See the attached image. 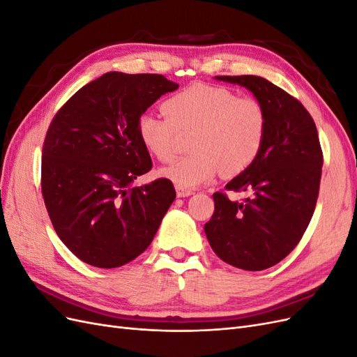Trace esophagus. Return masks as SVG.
<instances>
[{"mask_svg": "<svg viewBox=\"0 0 357 357\" xmlns=\"http://www.w3.org/2000/svg\"><path fill=\"white\" fill-rule=\"evenodd\" d=\"M192 193H193V190H190V189H183V188H178V186H177V197H178V198L190 197Z\"/></svg>", "mask_w": 357, "mask_h": 357, "instance_id": "1", "label": "esophagus"}]
</instances>
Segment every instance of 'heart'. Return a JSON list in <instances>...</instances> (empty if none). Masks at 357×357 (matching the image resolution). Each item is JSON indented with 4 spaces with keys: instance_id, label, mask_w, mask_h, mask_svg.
Here are the masks:
<instances>
[{
    "instance_id": "heart-1",
    "label": "heart",
    "mask_w": 357,
    "mask_h": 357,
    "mask_svg": "<svg viewBox=\"0 0 357 357\" xmlns=\"http://www.w3.org/2000/svg\"><path fill=\"white\" fill-rule=\"evenodd\" d=\"M165 114L144 113L137 123L138 137L158 160L171 162L178 150V132H192L193 152L162 169V176L183 189L211 181L223 169L241 174L261 153L268 119L255 98H240L234 91L205 83L192 84L169 96Z\"/></svg>"
}]
</instances>
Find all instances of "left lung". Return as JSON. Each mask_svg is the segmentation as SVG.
Listing matches in <instances>:
<instances>
[{
	"instance_id": "obj_1",
	"label": "left lung",
	"mask_w": 357,
	"mask_h": 357,
	"mask_svg": "<svg viewBox=\"0 0 357 357\" xmlns=\"http://www.w3.org/2000/svg\"><path fill=\"white\" fill-rule=\"evenodd\" d=\"M215 80L250 91L264 107L268 126L253 165L226 185V190L248 197L238 202L215 192L204 231L223 262L262 271L294 250L314 213L323 165L317 128L304 105L264 77L215 75Z\"/></svg>"
}]
</instances>
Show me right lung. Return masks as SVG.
Instances as JSON below:
<instances>
[{
  "label": "right lung",
  "instance_id": "right-lung-1",
  "mask_svg": "<svg viewBox=\"0 0 357 357\" xmlns=\"http://www.w3.org/2000/svg\"><path fill=\"white\" fill-rule=\"evenodd\" d=\"M178 88L160 74H102L61 107L47 129L41 192L61 241L84 264L117 268L152 243L176 199L168 178L132 188L152 169L137 123Z\"/></svg>",
  "mask_w": 357,
  "mask_h": 357
}]
</instances>
